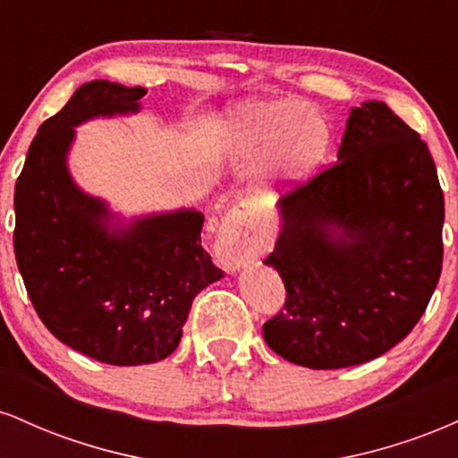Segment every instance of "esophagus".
Instances as JSON below:
<instances>
[{"mask_svg":"<svg viewBox=\"0 0 458 458\" xmlns=\"http://www.w3.org/2000/svg\"><path fill=\"white\" fill-rule=\"evenodd\" d=\"M267 241L254 230V213L245 204H236L222 219L217 236V254L228 269H241L256 260Z\"/></svg>","mask_w":458,"mask_h":458,"instance_id":"1","label":"esophagus"}]
</instances>
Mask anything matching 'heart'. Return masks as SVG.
Masks as SVG:
<instances>
[{
  "instance_id": "b5f03b06",
  "label": "heart",
  "mask_w": 458,
  "mask_h": 458,
  "mask_svg": "<svg viewBox=\"0 0 458 458\" xmlns=\"http://www.w3.org/2000/svg\"><path fill=\"white\" fill-rule=\"evenodd\" d=\"M225 135L245 152L271 146V167L284 185H299L317 174L331 150L329 124L293 98L236 105L225 118Z\"/></svg>"
}]
</instances>
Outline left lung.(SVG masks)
I'll return each instance as SVG.
<instances>
[{
  "instance_id": "1",
  "label": "left lung",
  "mask_w": 458,
  "mask_h": 458,
  "mask_svg": "<svg viewBox=\"0 0 458 458\" xmlns=\"http://www.w3.org/2000/svg\"><path fill=\"white\" fill-rule=\"evenodd\" d=\"M265 265L286 301L262 335L314 370L364 364L398 344L441 276L444 193L428 146L381 101L353 107L338 163L277 204Z\"/></svg>"
}]
</instances>
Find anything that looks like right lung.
I'll return each mask as SVG.
<instances>
[{
    "label": "right lung",
    "instance_id": "obj_1",
    "mask_svg": "<svg viewBox=\"0 0 458 458\" xmlns=\"http://www.w3.org/2000/svg\"><path fill=\"white\" fill-rule=\"evenodd\" d=\"M144 94L105 79L77 88L40 124L14 187V256L34 310L60 343L112 366L165 360L193 299L224 277L199 243V211L124 222L71 176L75 127L138 114Z\"/></svg>",
    "mask_w": 458,
    "mask_h": 458
}]
</instances>
